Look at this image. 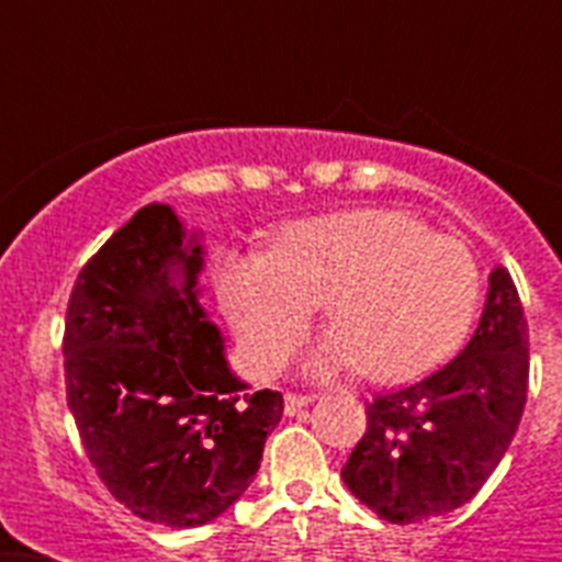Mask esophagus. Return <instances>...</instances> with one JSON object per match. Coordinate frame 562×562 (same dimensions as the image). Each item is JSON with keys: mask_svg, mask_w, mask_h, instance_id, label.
<instances>
[{"mask_svg": "<svg viewBox=\"0 0 562 562\" xmlns=\"http://www.w3.org/2000/svg\"><path fill=\"white\" fill-rule=\"evenodd\" d=\"M310 402H312V396H306V394H286L284 396V411L292 416V414H297L301 408H306Z\"/></svg>", "mask_w": 562, "mask_h": 562, "instance_id": "obj_1", "label": "esophagus"}]
</instances>
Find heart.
<instances>
[{"mask_svg": "<svg viewBox=\"0 0 562 562\" xmlns=\"http://www.w3.org/2000/svg\"><path fill=\"white\" fill-rule=\"evenodd\" d=\"M213 281L256 369H281L326 301L335 326L312 351V374L369 369L382 382L448 360L481 295L470 247L396 207L297 222L276 250L222 252Z\"/></svg>", "mask_w": 562, "mask_h": 562, "instance_id": "heart-1", "label": "heart"}]
</instances>
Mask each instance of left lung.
Listing matches in <instances>:
<instances>
[{
  "instance_id": "1",
  "label": "left lung",
  "mask_w": 562,
  "mask_h": 562,
  "mask_svg": "<svg viewBox=\"0 0 562 562\" xmlns=\"http://www.w3.org/2000/svg\"><path fill=\"white\" fill-rule=\"evenodd\" d=\"M529 389V326L513 276L490 272L484 315L456 360L366 405V434L340 475L389 524L439 518L504 459Z\"/></svg>"
}]
</instances>
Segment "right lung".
<instances>
[{"label": "right lung", "instance_id": "1", "mask_svg": "<svg viewBox=\"0 0 562 562\" xmlns=\"http://www.w3.org/2000/svg\"><path fill=\"white\" fill-rule=\"evenodd\" d=\"M200 270L202 245L154 202L83 265L64 326L67 405L89 461L128 513L171 529L241 498L284 414L278 391L245 394L227 369L196 301Z\"/></svg>", "mask_w": 562, "mask_h": 562}]
</instances>
